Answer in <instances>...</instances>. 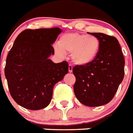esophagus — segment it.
Returning a JSON list of instances; mask_svg holds the SVG:
<instances>
[{"instance_id":"34e87169","label":"esophagus","mask_w":133,"mask_h":133,"mask_svg":"<svg viewBox=\"0 0 133 133\" xmlns=\"http://www.w3.org/2000/svg\"><path fill=\"white\" fill-rule=\"evenodd\" d=\"M72 71H73V66H72L71 64H69V72L71 73Z\"/></svg>"}]
</instances>
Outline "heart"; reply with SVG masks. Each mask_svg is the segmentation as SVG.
<instances>
[{"label":"heart","instance_id":"obj_1","mask_svg":"<svg viewBox=\"0 0 133 133\" xmlns=\"http://www.w3.org/2000/svg\"><path fill=\"white\" fill-rule=\"evenodd\" d=\"M101 42L97 37L79 33H69L60 37L55 51L60 56L71 54L75 65L84 66L92 63L98 56Z\"/></svg>","mask_w":133,"mask_h":133}]
</instances>
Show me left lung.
<instances>
[{"label":"left lung","instance_id":"obj_1","mask_svg":"<svg viewBox=\"0 0 133 133\" xmlns=\"http://www.w3.org/2000/svg\"><path fill=\"white\" fill-rule=\"evenodd\" d=\"M89 34L100 40V51L90 64L73 67L76 78L73 90L79 102L95 107L112 100L124 79L125 61L116 38L102 33Z\"/></svg>","mask_w":133,"mask_h":133}]
</instances>
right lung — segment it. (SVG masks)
<instances>
[{"mask_svg": "<svg viewBox=\"0 0 133 133\" xmlns=\"http://www.w3.org/2000/svg\"><path fill=\"white\" fill-rule=\"evenodd\" d=\"M62 32L58 27L26 29L15 40L6 60L5 75L16 102L29 110H40L50 104L53 89L69 71L66 61L54 63L52 46Z\"/></svg>", "mask_w": 133, "mask_h": 133, "instance_id": "1", "label": "right lung"}]
</instances>
